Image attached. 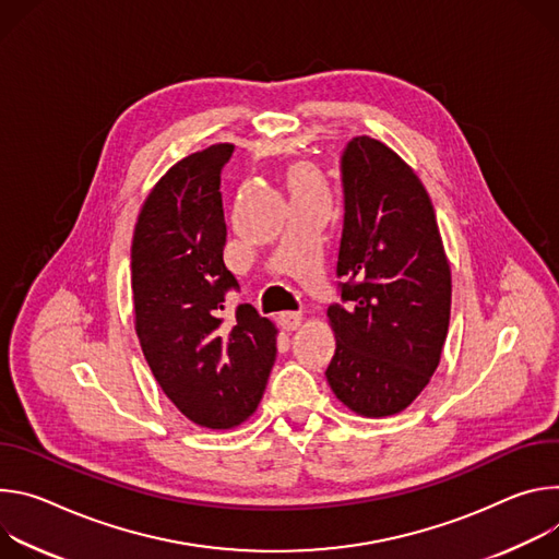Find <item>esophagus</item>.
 Wrapping results in <instances>:
<instances>
[{
  "label": "esophagus",
  "instance_id": "1",
  "mask_svg": "<svg viewBox=\"0 0 559 559\" xmlns=\"http://www.w3.org/2000/svg\"><path fill=\"white\" fill-rule=\"evenodd\" d=\"M277 322L284 331H297L301 326V316L299 313H280Z\"/></svg>",
  "mask_w": 559,
  "mask_h": 559
}]
</instances>
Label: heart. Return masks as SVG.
Here are the masks:
<instances>
[{"label": "heart", "instance_id": "b5f03b06", "mask_svg": "<svg viewBox=\"0 0 559 559\" xmlns=\"http://www.w3.org/2000/svg\"><path fill=\"white\" fill-rule=\"evenodd\" d=\"M288 186L293 195H299V193H324V181L320 177V173L308 166V164H295L290 170H288Z\"/></svg>", "mask_w": 559, "mask_h": 559}]
</instances>
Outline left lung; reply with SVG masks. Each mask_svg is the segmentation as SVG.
Masks as SVG:
<instances>
[{"label":"left lung","instance_id":"1","mask_svg":"<svg viewBox=\"0 0 559 559\" xmlns=\"http://www.w3.org/2000/svg\"><path fill=\"white\" fill-rule=\"evenodd\" d=\"M342 304L329 306L326 380L366 417L402 413L430 382L451 320V266L436 211L413 168L361 135L342 153Z\"/></svg>","mask_w":559,"mask_h":559}]
</instances>
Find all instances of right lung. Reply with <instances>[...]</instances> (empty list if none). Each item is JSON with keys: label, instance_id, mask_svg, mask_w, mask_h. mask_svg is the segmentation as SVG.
Returning <instances> with one entry per match:
<instances>
[{"label": "right lung", "instance_id": "right-lung-1", "mask_svg": "<svg viewBox=\"0 0 559 559\" xmlns=\"http://www.w3.org/2000/svg\"><path fill=\"white\" fill-rule=\"evenodd\" d=\"M233 144L177 162L148 193L131 246L135 331L166 397L204 428H233L264 395L277 329L253 306L224 320L237 290L224 264L222 168Z\"/></svg>", "mask_w": 559, "mask_h": 559}]
</instances>
